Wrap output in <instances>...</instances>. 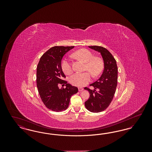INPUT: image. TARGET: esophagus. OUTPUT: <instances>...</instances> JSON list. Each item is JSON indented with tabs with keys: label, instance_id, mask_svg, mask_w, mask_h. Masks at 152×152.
Returning a JSON list of instances; mask_svg holds the SVG:
<instances>
[{
	"label": "esophagus",
	"instance_id": "1",
	"mask_svg": "<svg viewBox=\"0 0 152 152\" xmlns=\"http://www.w3.org/2000/svg\"><path fill=\"white\" fill-rule=\"evenodd\" d=\"M83 90H84L83 88H82V87H79V92H82Z\"/></svg>",
	"mask_w": 152,
	"mask_h": 152
}]
</instances>
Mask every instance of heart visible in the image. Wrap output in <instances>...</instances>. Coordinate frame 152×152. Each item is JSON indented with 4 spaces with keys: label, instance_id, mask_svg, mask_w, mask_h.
I'll list each match as a JSON object with an SVG mask.
<instances>
[{
    "label": "heart",
    "instance_id": "b5f03b06",
    "mask_svg": "<svg viewBox=\"0 0 152 152\" xmlns=\"http://www.w3.org/2000/svg\"><path fill=\"white\" fill-rule=\"evenodd\" d=\"M73 56L86 63L84 71L88 72L76 73L69 78V82L75 86L82 87L87 84L91 80V75L94 77L98 76L102 71L104 68L103 61L101 58L94 56L92 52L87 49H80L76 51ZM61 66L63 71L66 75L73 72L72 66L69 60L64 58L61 61Z\"/></svg>",
    "mask_w": 152,
    "mask_h": 152
}]
</instances>
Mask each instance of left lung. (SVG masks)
Wrapping results in <instances>:
<instances>
[{"label": "left lung", "mask_w": 152, "mask_h": 152, "mask_svg": "<svg viewBox=\"0 0 152 152\" xmlns=\"http://www.w3.org/2000/svg\"><path fill=\"white\" fill-rule=\"evenodd\" d=\"M101 53L104 62V69L99 79L90 86L94 91L86 87L90 96L85 102L86 108L94 113L101 112L109 107L116 92L117 85L118 68L115 58L106 48L101 46H89Z\"/></svg>", "instance_id": "left-lung-1"}]
</instances>
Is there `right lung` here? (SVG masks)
Wrapping results in <instances>:
<instances>
[{"label":"right lung","mask_w":152,"mask_h":152,"mask_svg":"<svg viewBox=\"0 0 152 152\" xmlns=\"http://www.w3.org/2000/svg\"><path fill=\"white\" fill-rule=\"evenodd\" d=\"M74 46H55L46 51L40 58L37 66L36 84L40 97L47 108L61 112L68 108L73 94L78 92L77 87L64 80L65 75L61 63L65 53ZM66 86L59 89L58 85Z\"/></svg>","instance_id":"right-lung-1"}]
</instances>
